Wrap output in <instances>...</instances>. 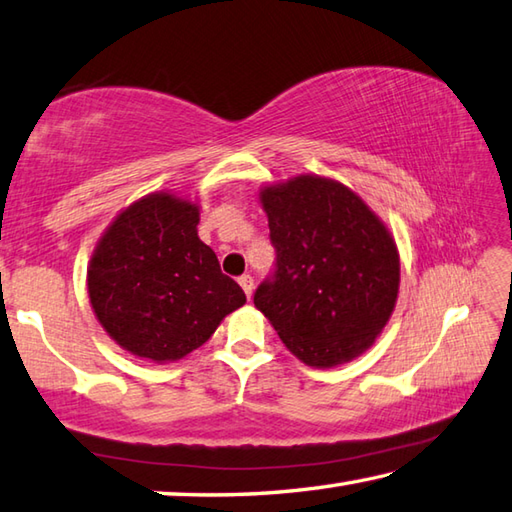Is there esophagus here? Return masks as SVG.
Segmentation results:
<instances>
[{
  "instance_id": "obj_1",
  "label": "esophagus",
  "mask_w": 512,
  "mask_h": 512,
  "mask_svg": "<svg viewBox=\"0 0 512 512\" xmlns=\"http://www.w3.org/2000/svg\"><path fill=\"white\" fill-rule=\"evenodd\" d=\"M239 286L244 288V293H246V297H248V299L253 297V288H255L253 277H250V275H242V277H239Z\"/></svg>"
}]
</instances>
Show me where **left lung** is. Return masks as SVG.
<instances>
[{
	"label": "left lung",
	"instance_id": "left-lung-1",
	"mask_svg": "<svg viewBox=\"0 0 512 512\" xmlns=\"http://www.w3.org/2000/svg\"><path fill=\"white\" fill-rule=\"evenodd\" d=\"M259 204L277 268L257 288V310L306 366L333 368L362 355L397 304L393 233L355 190L322 175L266 184Z\"/></svg>",
	"mask_w": 512,
	"mask_h": 512
}]
</instances>
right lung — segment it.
I'll return each instance as SVG.
<instances>
[{
    "instance_id": "obj_1",
    "label": "right lung",
    "mask_w": 512,
    "mask_h": 512,
    "mask_svg": "<svg viewBox=\"0 0 512 512\" xmlns=\"http://www.w3.org/2000/svg\"><path fill=\"white\" fill-rule=\"evenodd\" d=\"M199 204L157 190L126 206L88 262V299L117 346L155 364L206 344L244 290L197 235Z\"/></svg>"
}]
</instances>
